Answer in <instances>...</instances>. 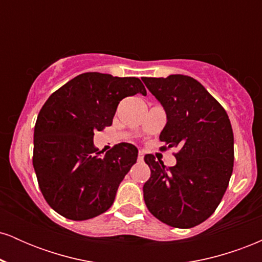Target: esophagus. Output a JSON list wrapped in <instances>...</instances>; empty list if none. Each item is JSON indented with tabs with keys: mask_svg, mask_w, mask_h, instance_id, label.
<instances>
[{
	"mask_svg": "<svg viewBox=\"0 0 262 262\" xmlns=\"http://www.w3.org/2000/svg\"><path fill=\"white\" fill-rule=\"evenodd\" d=\"M144 155H145V152H144L143 150H140L139 154H138V160H139V161H143V160H144Z\"/></svg>",
	"mask_w": 262,
	"mask_h": 262,
	"instance_id": "esophagus-1",
	"label": "esophagus"
}]
</instances>
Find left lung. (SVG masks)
<instances>
[{
    "mask_svg": "<svg viewBox=\"0 0 262 262\" xmlns=\"http://www.w3.org/2000/svg\"><path fill=\"white\" fill-rule=\"evenodd\" d=\"M166 113L160 140L179 148L175 166L151 154V175L143 187L149 212L175 228L196 227L213 214L229 183L234 135L227 112L204 87L186 75L143 77Z\"/></svg>",
    "mask_w": 262,
    "mask_h": 262,
    "instance_id": "left-lung-1",
    "label": "left lung"
}]
</instances>
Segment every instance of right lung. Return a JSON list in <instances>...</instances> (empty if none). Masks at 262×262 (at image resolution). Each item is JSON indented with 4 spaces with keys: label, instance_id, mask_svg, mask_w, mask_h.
I'll return each instance as SVG.
<instances>
[{
    "label": "right lung",
    "instance_id": "obj_1",
    "mask_svg": "<svg viewBox=\"0 0 262 262\" xmlns=\"http://www.w3.org/2000/svg\"><path fill=\"white\" fill-rule=\"evenodd\" d=\"M146 90L137 77L85 73L48 98L34 128L33 166L41 193L62 217L86 221L114 202L117 189L137 162L138 149L121 143L106 154L93 135L112 124L119 101Z\"/></svg>",
    "mask_w": 262,
    "mask_h": 262
}]
</instances>
